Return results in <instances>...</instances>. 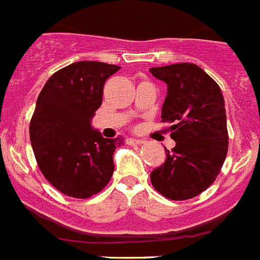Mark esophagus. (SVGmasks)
Instances as JSON below:
<instances>
[{
	"instance_id": "1",
	"label": "esophagus",
	"mask_w": 260,
	"mask_h": 260,
	"mask_svg": "<svg viewBox=\"0 0 260 260\" xmlns=\"http://www.w3.org/2000/svg\"><path fill=\"white\" fill-rule=\"evenodd\" d=\"M128 141H130V143H134V145H141V143L145 142L143 139H138V138H130Z\"/></svg>"
}]
</instances>
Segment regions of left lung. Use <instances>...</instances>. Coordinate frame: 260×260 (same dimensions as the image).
Masks as SVG:
<instances>
[{
	"mask_svg": "<svg viewBox=\"0 0 260 260\" xmlns=\"http://www.w3.org/2000/svg\"><path fill=\"white\" fill-rule=\"evenodd\" d=\"M167 85L162 122L169 123L173 151L150 174L156 191L173 201L197 197L215 181L227 155L226 107L218 83L195 63L151 68Z\"/></svg>",
	"mask_w": 260,
	"mask_h": 260,
	"instance_id": "1",
	"label": "left lung"
}]
</instances>
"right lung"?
<instances>
[{"mask_svg": "<svg viewBox=\"0 0 260 260\" xmlns=\"http://www.w3.org/2000/svg\"><path fill=\"white\" fill-rule=\"evenodd\" d=\"M119 66L78 61L54 73L38 95L30 141L44 177L62 194L89 198L109 183L121 138H104L91 126L106 79Z\"/></svg>", "mask_w": 260, "mask_h": 260, "instance_id": "add662e5", "label": "right lung"}]
</instances>
